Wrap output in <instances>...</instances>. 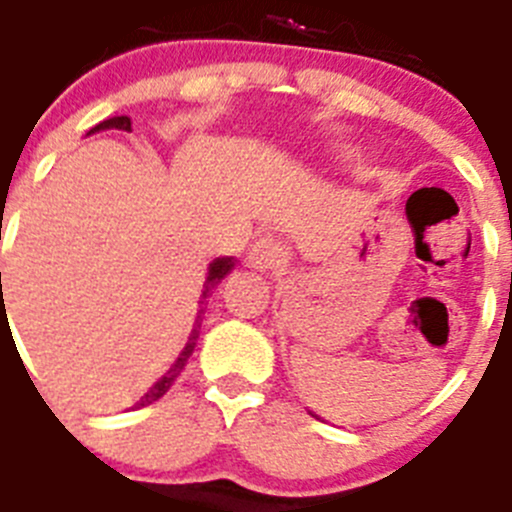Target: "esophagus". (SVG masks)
Wrapping results in <instances>:
<instances>
[{
	"instance_id": "34e87169",
	"label": "esophagus",
	"mask_w": 512,
	"mask_h": 512,
	"mask_svg": "<svg viewBox=\"0 0 512 512\" xmlns=\"http://www.w3.org/2000/svg\"><path fill=\"white\" fill-rule=\"evenodd\" d=\"M282 256V246H279L274 238H259V241L251 246V251H248V266L259 271L274 269V266L282 261Z\"/></svg>"
}]
</instances>
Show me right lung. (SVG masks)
Segmentation results:
<instances>
[{
	"label": "right lung",
	"mask_w": 512,
	"mask_h": 512,
	"mask_svg": "<svg viewBox=\"0 0 512 512\" xmlns=\"http://www.w3.org/2000/svg\"><path fill=\"white\" fill-rule=\"evenodd\" d=\"M110 128H115V130H128V133H130V117H128V115L110 117V120H104V122H99V125H94V128L89 130L87 135L99 133V130H110ZM233 266H235L233 256H220V259L212 261L210 269H207L205 292H202V297H210L212 289H215L217 284H220L225 277H228L230 271H233ZM200 328H202V310H200V315H197V320H194V328H192V333H189L187 346L182 348V354L176 356V361H174V364H171L169 372H166L164 377L158 379V382L153 384L151 390H148L146 395H143L138 402H135V408H146V405H151V402H156L158 397H164L166 392L171 390V384H174L176 377L182 374V369H184V366H187L189 356H192L194 346H197V338H200Z\"/></svg>",
	"instance_id": "right-lung-1"
}]
</instances>
